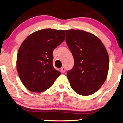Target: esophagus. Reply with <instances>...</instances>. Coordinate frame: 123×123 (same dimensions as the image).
<instances>
[{"instance_id": "1", "label": "esophagus", "mask_w": 123, "mask_h": 123, "mask_svg": "<svg viewBox=\"0 0 123 123\" xmlns=\"http://www.w3.org/2000/svg\"><path fill=\"white\" fill-rule=\"evenodd\" d=\"M60 70H61L62 73H65V68L64 67H62L61 69H60Z\"/></svg>"}]
</instances>
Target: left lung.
Here are the masks:
<instances>
[{
	"mask_svg": "<svg viewBox=\"0 0 123 123\" xmlns=\"http://www.w3.org/2000/svg\"><path fill=\"white\" fill-rule=\"evenodd\" d=\"M67 44L74 64L67 72L72 88L79 95L95 93L106 80L109 57L105 46L95 35L80 30H65Z\"/></svg>",
	"mask_w": 123,
	"mask_h": 123,
	"instance_id": "obj_1",
	"label": "left lung"
}]
</instances>
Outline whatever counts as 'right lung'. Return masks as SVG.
Wrapping results in <instances>:
<instances>
[{"mask_svg": "<svg viewBox=\"0 0 123 123\" xmlns=\"http://www.w3.org/2000/svg\"><path fill=\"white\" fill-rule=\"evenodd\" d=\"M65 37L64 30L46 28L31 33L22 43L17 56V69L28 90L45 91L61 74L53 67V53Z\"/></svg>", "mask_w": 123, "mask_h": 123, "instance_id": "1", "label": "right lung"}]
</instances>
